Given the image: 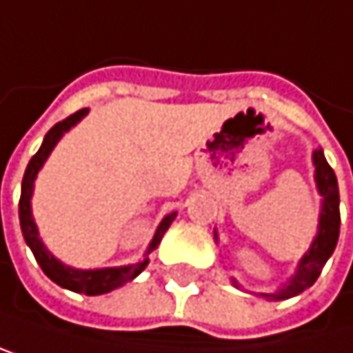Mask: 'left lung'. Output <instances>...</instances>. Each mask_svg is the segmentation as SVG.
Wrapping results in <instances>:
<instances>
[{"label":"left lung","mask_w":353,"mask_h":353,"mask_svg":"<svg viewBox=\"0 0 353 353\" xmlns=\"http://www.w3.org/2000/svg\"><path fill=\"white\" fill-rule=\"evenodd\" d=\"M313 163H315V181H317V190L324 196L322 202V215H319V230L317 236L309 249L307 256L301 260L299 270L292 277L290 285L283 288L277 294H264L268 299H292V296L301 294L303 290L311 288L319 272H322L326 260L332 256V251L339 241V225H341V213H339V185L334 170L328 166V161L324 157V151L317 149L313 153Z\"/></svg>","instance_id":"1"}]
</instances>
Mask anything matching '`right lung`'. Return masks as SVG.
Returning <instances> with one entry per match:
<instances>
[{"label":"right lung","instance_id":"obj_1","mask_svg":"<svg viewBox=\"0 0 353 353\" xmlns=\"http://www.w3.org/2000/svg\"><path fill=\"white\" fill-rule=\"evenodd\" d=\"M89 112V108H83L79 112L70 114L68 119L59 121L57 125H52L48 130V134L44 136V142L40 151L29 159L27 163V170H25V176H23V185H21V200H19V219H21V230H23V236H25V243L29 245V249L34 251V256L40 264V268L44 270V274L54 281L57 285L65 288V290H72V292H81V294H87V296H97V294H106L110 290H117L123 283L132 281L136 274H140L145 270V266L149 264V260L140 262V264H130V266H119V268H100V270H76V268H70L65 264H61L54 256L46 251V247L42 245L40 236H38V228H36V221L31 217V194H34V181H36V174L38 170L42 168V163L46 161L48 153L52 151V147L57 145V140L72 128L76 125L79 121ZM176 213H170L168 217H163V221L159 223L157 232L149 245V251L151 253L163 232L170 228V223L174 221Z\"/></svg>","mask_w":353,"mask_h":353}]
</instances>
